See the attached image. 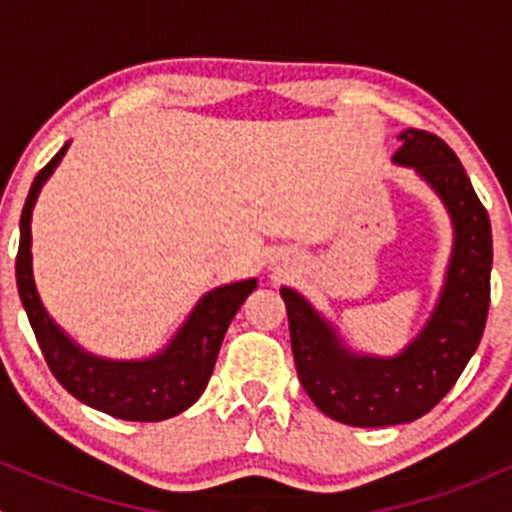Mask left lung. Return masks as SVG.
Listing matches in <instances>:
<instances>
[{
    "label": "left lung",
    "mask_w": 512,
    "mask_h": 512,
    "mask_svg": "<svg viewBox=\"0 0 512 512\" xmlns=\"http://www.w3.org/2000/svg\"><path fill=\"white\" fill-rule=\"evenodd\" d=\"M399 141L391 160L438 195L453 225L446 277L421 332L394 356L356 352L302 292L280 289L304 391L322 414L359 428L428 414L476 354L490 304V220L461 160L433 133L406 128Z\"/></svg>",
    "instance_id": "obj_1"
}]
</instances>
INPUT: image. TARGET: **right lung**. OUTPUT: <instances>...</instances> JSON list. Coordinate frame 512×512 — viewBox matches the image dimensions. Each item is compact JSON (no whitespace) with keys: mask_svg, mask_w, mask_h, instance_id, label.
<instances>
[{"mask_svg":"<svg viewBox=\"0 0 512 512\" xmlns=\"http://www.w3.org/2000/svg\"><path fill=\"white\" fill-rule=\"evenodd\" d=\"M71 141L39 170L19 220L17 289L51 374L81 404L123 421H163L183 414L200 399L213 374L227 327L257 277L220 285L195 302L163 349L143 359H108L69 337L46 312L34 282L32 213L46 180L59 168Z\"/></svg>","mask_w":512,"mask_h":512,"instance_id":"1","label":"right lung"}]
</instances>
